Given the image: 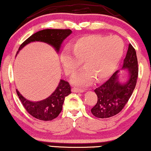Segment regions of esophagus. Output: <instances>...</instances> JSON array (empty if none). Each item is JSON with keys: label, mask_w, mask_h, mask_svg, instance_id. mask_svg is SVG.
<instances>
[{"label": "esophagus", "mask_w": 151, "mask_h": 151, "mask_svg": "<svg viewBox=\"0 0 151 151\" xmlns=\"http://www.w3.org/2000/svg\"><path fill=\"white\" fill-rule=\"evenodd\" d=\"M72 91L73 92H76V93H83L84 92V90L82 89H79V88H76V87H73L72 88Z\"/></svg>", "instance_id": "1"}]
</instances>
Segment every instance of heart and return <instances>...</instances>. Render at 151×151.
Listing matches in <instances>:
<instances>
[{"mask_svg": "<svg viewBox=\"0 0 151 151\" xmlns=\"http://www.w3.org/2000/svg\"><path fill=\"white\" fill-rule=\"evenodd\" d=\"M124 52V42L119 36L89 35L76 40L73 50L66 48L61 62L66 73L72 76L82 65L85 68L74 76V85L85 87L96 78L102 81L108 78L119 65Z\"/></svg>", "mask_w": 151, "mask_h": 151, "instance_id": "b5f03b06", "label": "heart"}]
</instances>
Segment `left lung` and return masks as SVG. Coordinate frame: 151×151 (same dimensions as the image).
Segmentation results:
<instances>
[{"label":"left lung","mask_w":151,"mask_h":151,"mask_svg":"<svg viewBox=\"0 0 151 151\" xmlns=\"http://www.w3.org/2000/svg\"><path fill=\"white\" fill-rule=\"evenodd\" d=\"M122 69H126L128 73L126 81H120L121 73L118 70L104 84L94 90L98 101L91 111L97 118H109L119 114L135 88L139 71L138 62L135 50L130 44L123 60Z\"/></svg>","instance_id":"left-lung-1"}]
</instances>
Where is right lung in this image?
<instances>
[{
    "label": "right lung",
    "instance_id": "1",
    "mask_svg": "<svg viewBox=\"0 0 151 151\" xmlns=\"http://www.w3.org/2000/svg\"><path fill=\"white\" fill-rule=\"evenodd\" d=\"M72 31L69 29H46L40 30L27 39L19 48V52L23 47L31 42H42L53 47L56 52H60L64 40L69 36ZM17 95L26 111L35 118L42 121H51L58 116L62 109L64 99L71 93V86L68 82L60 80L55 90L44 100L40 101H31L26 99L17 89Z\"/></svg>",
    "mask_w": 151,
    "mask_h": 151
}]
</instances>
